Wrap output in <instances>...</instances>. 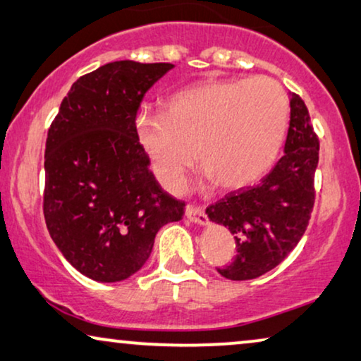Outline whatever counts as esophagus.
<instances>
[{
  "instance_id": "obj_1",
  "label": "esophagus",
  "mask_w": 361,
  "mask_h": 361,
  "mask_svg": "<svg viewBox=\"0 0 361 361\" xmlns=\"http://www.w3.org/2000/svg\"><path fill=\"white\" fill-rule=\"evenodd\" d=\"M185 214L188 219L191 222H196V224H201L204 226L207 222V216H206V211L202 206H196V204H188L186 209H185Z\"/></svg>"
}]
</instances>
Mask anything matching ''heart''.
Segmentation results:
<instances>
[{
    "mask_svg": "<svg viewBox=\"0 0 361 361\" xmlns=\"http://www.w3.org/2000/svg\"><path fill=\"white\" fill-rule=\"evenodd\" d=\"M288 119L289 101L276 80L209 81L175 93L164 114L137 116L135 137L166 190H181L195 149L217 188L238 190L271 169Z\"/></svg>",
    "mask_w": 361,
    "mask_h": 361,
    "instance_id": "1",
    "label": "heart"
}]
</instances>
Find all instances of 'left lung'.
Here are the masks:
<instances>
[{"label": "left lung", "mask_w": 361, "mask_h": 361, "mask_svg": "<svg viewBox=\"0 0 361 361\" xmlns=\"http://www.w3.org/2000/svg\"><path fill=\"white\" fill-rule=\"evenodd\" d=\"M289 106L284 155L270 173L257 186L231 191L206 209L212 222L226 226L235 238V258L217 268L227 280H253L280 265L311 219L319 137L301 96L293 93Z\"/></svg>", "instance_id": "1"}]
</instances>
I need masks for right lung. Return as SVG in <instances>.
Wrapping results in <instances>:
<instances>
[{"instance_id": "1", "label": "right lung", "mask_w": 361, "mask_h": 361, "mask_svg": "<svg viewBox=\"0 0 361 361\" xmlns=\"http://www.w3.org/2000/svg\"><path fill=\"white\" fill-rule=\"evenodd\" d=\"M171 63L119 60L80 77L45 142L44 217L70 265L94 281H123L149 260L157 232L183 217L135 137L147 91Z\"/></svg>"}]
</instances>
